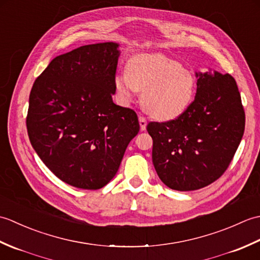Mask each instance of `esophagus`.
<instances>
[{
    "instance_id": "obj_1",
    "label": "esophagus",
    "mask_w": 260,
    "mask_h": 260,
    "mask_svg": "<svg viewBox=\"0 0 260 260\" xmlns=\"http://www.w3.org/2000/svg\"><path fill=\"white\" fill-rule=\"evenodd\" d=\"M139 121H140L141 131H145V129H146V125H147L146 118L144 117V116H140V117H139Z\"/></svg>"
}]
</instances>
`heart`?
I'll use <instances>...</instances> for the list:
<instances>
[{"mask_svg": "<svg viewBox=\"0 0 260 260\" xmlns=\"http://www.w3.org/2000/svg\"><path fill=\"white\" fill-rule=\"evenodd\" d=\"M114 87L123 102L142 92L146 112L156 119L169 120L190 106L197 79L190 69L163 54H137L127 61L125 73L114 77Z\"/></svg>", "mask_w": 260, "mask_h": 260, "instance_id": "1", "label": "heart"}]
</instances>
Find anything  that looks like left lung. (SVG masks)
Wrapping results in <instances>:
<instances>
[{"instance_id":"obj_1","label":"left lung","mask_w":260,"mask_h":260,"mask_svg":"<svg viewBox=\"0 0 260 260\" xmlns=\"http://www.w3.org/2000/svg\"><path fill=\"white\" fill-rule=\"evenodd\" d=\"M197 93L175 119L150 121L152 159L170 189L193 191L213 183L233 161L245 131V110L235 78L197 74Z\"/></svg>"}]
</instances>
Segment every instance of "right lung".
Instances as JSON below:
<instances>
[{
  "instance_id": "right-lung-1",
  "label": "right lung",
  "mask_w": 260,
  "mask_h": 260,
  "mask_svg": "<svg viewBox=\"0 0 260 260\" xmlns=\"http://www.w3.org/2000/svg\"><path fill=\"white\" fill-rule=\"evenodd\" d=\"M118 57L114 42L77 48L54 58L30 92L31 145L57 178L79 189L106 185L140 131L134 110L113 102Z\"/></svg>"
}]
</instances>
